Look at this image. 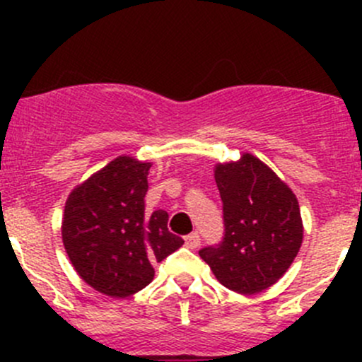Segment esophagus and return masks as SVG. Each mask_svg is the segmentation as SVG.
I'll use <instances>...</instances> for the list:
<instances>
[{
    "instance_id": "obj_1",
    "label": "esophagus",
    "mask_w": 362,
    "mask_h": 362,
    "mask_svg": "<svg viewBox=\"0 0 362 362\" xmlns=\"http://www.w3.org/2000/svg\"><path fill=\"white\" fill-rule=\"evenodd\" d=\"M199 243H202V238H199L198 233H191V235L185 236V247H187V249H198Z\"/></svg>"
}]
</instances>
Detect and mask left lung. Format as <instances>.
Returning <instances> with one entry per match:
<instances>
[{
    "instance_id": "left-lung-1",
    "label": "left lung",
    "mask_w": 362,
    "mask_h": 362,
    "mask_svg": "<svg viewBox=\"0 0 362 362\" xmlns=\"http://www.w3.org/2000/svg\"><path fill=\"white\" fill-rule=\"evenodd\" d=\"M215 182L224 211V238L199 255L215 279L240 294L272 287L293 264L303 242L294 192L252 154L217 164Z\"/></svg>"
}]
</instances>
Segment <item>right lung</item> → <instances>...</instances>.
I'll return each mask as SVG.
<instances>
[{"instance_id": "right-lung-1", "label": "right lung", "mask_w": 362, "mask_h": 362, "mask_svg": "<svg viewBox=\"0 0 362 362\" xmlns=\"http://www.w3.org/2000/svg\"><path fill=\"white\" fill-rule=\"evenodd\" d=\"M151 163L119 156L76 185L63 215V243L80 279L98 293L127 298L154 279V262L184 245L168 214L145 211Z\"/></svg>"}]
</instances>
